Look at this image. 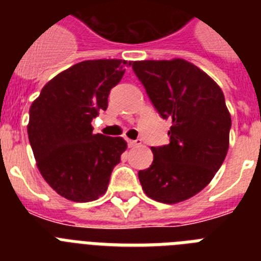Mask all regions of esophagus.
<instances>
[{
	"mask_svg": "<svg viewBox=\"0 0 261 261\" xmlns=\"http://www.w3.org/2000/svg\"><path fill=\"white\" fill-rule=\"evenodd\" d=\"M128 145L129 147L140 146V145H141V140H140V138H137V140H128Z\"/></svg>",
	"mask_w": 261,
	"mask_h": 261,
	"instance_id": "34e87169",
	"label": "esophagus"
}]
</instances>
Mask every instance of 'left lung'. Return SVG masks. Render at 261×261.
<instances>
[{
	"label": "left lung",
	"mask_w": 261,
	"mask_h": 261,
	"mask_svg": "<svg viewBox=\"0 0 261 261\" xmlns=\"http://www.w3.org/2000/svg\"><path fill=\"white\" fill-rule=\"evenodd\" d=\"M140 80L162 119H170V144L151 147L154 161L138 171L150 199L175 204L211 183L229 149L231 117L220 86L186 60L135 61Z\"/></svg>",
	"instance_id": "1"
}]
</instances>
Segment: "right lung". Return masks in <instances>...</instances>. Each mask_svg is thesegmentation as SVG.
Listing matches in <instances>:
<instances>
[{"mask_svg": "<svg viewBox=\"0 0 261 261\" xmlns=\"http://www.w3.org/2000/svg\"><path fill=\"white\" fill-rule=\"evenodd\" d=\"M126 61L78 62L50 80L30 108L29 140L38 168L65 199L87 202L105 195L126 149L121 137L94 135L91 121L108 107Z\"/></svg>", "mask_w": 261, "mask_h": 261, "instance_id": "1", "label": "right lung"}]
</instances>
